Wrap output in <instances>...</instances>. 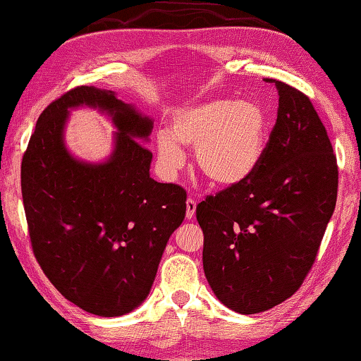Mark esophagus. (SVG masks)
I'll return each instance as SVG.
<instances>
[{
  "instance_id": "1",
  "label": "esophagus",
  "mask_w": 361,
  "mask_h": 361,
  "mask_svg": "<svg viewBox=\"0 0 361 361\" xmlns=\"http://www.w3.org/2000/svg\"><path fill=\"white\" fill-rule=\"evenodd\" d=\"M195 212H196V201L192 197H188L186 199V217L192 219L195 217Z\"/></svg>"
}]
</instances>
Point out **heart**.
<instances>
[{
  "label": "heart",
  "mask_w": 361,
  "mask_h": 361,
  "mask_svg": "<svg viewBox=\"0 0 361 361\" xmlns=\"http://www.w3.org/2000/svg\"><path fill=\"white\" fill-rule=\"evenodd\" d=\"M181 146L196 147L199 169L215 185L248 180L266 149V115L252 102L214 99L171 113L169 131L157 136L164 170L176 173L185 164Z\"/></svg>",
  "instance_id": "obj_1"
}]
</instances>
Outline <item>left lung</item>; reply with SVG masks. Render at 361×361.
<instances>
[{
  "mask_svg": "<svg viewBox=\"0 0 361 361\" xmlns=\"http://www.w3.org/2000/svg\"><path fill=\"white\" fill-rule=\"evenodd\" d=\"M277 120L248 180L196 206L211 288L241 314L271 310L313 267L336 209L338 166L310 97L277 79Z\"/></svg>",
  "mask_w": 361,
  "mask_h": 361,
  "instance_id": "8db88e82",
  "label": "left lung"
}]
</instances>
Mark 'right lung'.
Here are the masks:
<instances>
[{"mask_svg": "<svg viewBox=\"0 0 361 361\" xmlns=\"http://www.w3.org/2000/svg\"><path fill=\"white\" fill-rule=\"evenodd\" d=\"M99 106L118 128L109 163L87 166L62 146L67 109ZM152 121L113 92L78 85L42 111L20 165L30 245L64 298L97 316H121L152 287L170 235L186 212V191L149 176Z\"/></svg>", "mask_w": 361, "mask_h": 361, "instance_id": "add662e5", "label": "right lung"}]
</instances>
